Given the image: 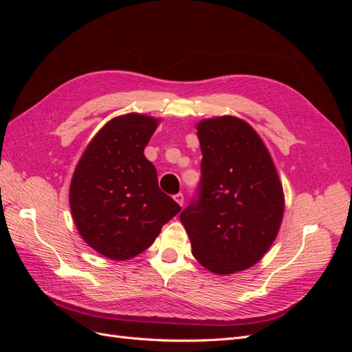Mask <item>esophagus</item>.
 Listing matches in <instances>:
<instances>
[{"label": "esophagus", "mask_w": 352, "mask_h": 352, "mask_svg": "<svg viewBox=\"0 0 352 352\" xmlns=\"http://www.w3.org/2000/svg\"><path fill=\"white\" fill-rule=\"evenodd\" d=\"M173 198H175V201L177 202V204H179L180 207H184V194L179 192V194H176Z\"/></svg>", "instance_id": "1"}]
</instances>
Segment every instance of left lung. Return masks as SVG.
Returning a JSON list of instances; mask_svg holds the SVG:
<instances>
[{
    "mask_svg": "<svg viewBox=\"0 0 352 352\" xmlns=\"http://www.w3.org/2000/svg\"><path fill=\"white\" fill-rule=\"evenodd\" d=\"M201 145L199 199L180 221L201 265L216 274L247 270L278 236L285 195L260 135L235 116L197 123Z\"/></svg>",
    "mask_w": 352,
    "mask_h": 352,
    "instance_id": "8db88e82",
    "label": "left lung"
}]
</instances>
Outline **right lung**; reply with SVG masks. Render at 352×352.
<instances>
[{"mask_svg":"<svg viewBox=\"0 0 352 352\" xmlns=\"http://www.w3.org/2000/svg\"><path fill=\"white\" fill-rule=\"evenodd\" d=\"M160 119L127 113L105 123L76 164L69 202L79 235L116 261L136 257L180 211L158 188L157 170L144 150Z\"/></svg>","mask_w":352,"mask_h":352,"instance_id":"obj_1","label":"right lung"}]
</instances>
